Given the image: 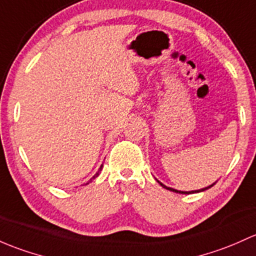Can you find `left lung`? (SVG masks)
I'll use <instances>...</instances> for the list:
<instances>
[{"instance_id":"8db88e82","label":"left lung","mask_w":256,"mask_h":256,"mask_svg":"<svg viewBox=\"0 0 256 256\" xmlns=\"http://www.w3.org/2000/svg\"><path fill=\"white\" fill-rule=\"evenodd\" d=\"M158 182V180H157ZM160 182V185H162V186L164 188V189H166V190H170V192H179V194H194V192H205V190H207V189H210V188L211 186H214V184H212V185H210V186H207V188H204V189H200V190H195V192H179V190H176V189H173V188H168V186H166V185L164 184H162V182Z\"/></svg>"}]
</instances>
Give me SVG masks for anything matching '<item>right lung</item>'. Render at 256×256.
Instances as JSON below:
<instances>
[{
	"label": "right lung",
	"instance_id": "right-lung-1",
	"mask_svg": "<svg viewBox=\"0 0 256 256\" xmlns=\"http://www.w3.org/2000/svg\"><path fill=\"white\" fill-rule=\"evenodd\" d=\"M102 166H100V168H99V170H102ZM99 170H98V173H96V176H93V179H94V178H96V176H98V174H99ZM90 180H92V179H90ZM87 184H88V182H87Z\"/></svg>",
	"mask_w": 256,
	"mask_h": 256
}]
</instances>
